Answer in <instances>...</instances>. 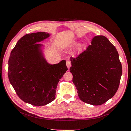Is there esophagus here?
Instances as JSON below:
<instances>
[{"label": "esophagus", "mask_w": 131, "mask_h": 131, "mask_svg": "<svg viewBox=\"0 0 131 131\" xmlns=\"http://www.w3.org/2000/svg\"><path fill=\"white\" fill-rule=\"evenodd\" d=\"M66 65L67 66V67H68V68H69L70 67H71V66H72V63H71V62L70 61H67L66 62Z\"/></svg>", "instance_id": "34e87169"}]
</instances>
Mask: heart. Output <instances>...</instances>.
I'll return each mask as SVG.
<instances>
[{
  "mask_svg": "<svg viewBox=\"0 0 131 131\" xmlns=\"http://www.w3.org/2000/svg\"><path fill=\"white\" fill-rule=\"evenodd\" d=\"M77 44V42H73V43H72L70 45L71 46H74V45H75ZM83 47H84V45H79L78 47H77V51H78V52H80V51H81L82 50V49H83Z\"/></svg>",
  "mask_w": 131,
  "mask_h": 131,
  "instance_id": "heart-1",
  "label": "heart"
}]
</instances>
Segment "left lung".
I'll list each match as a JSON object with an SVG mask.
<instances>
[{"mask_svg": "<svg viewBox=\"0 0 131 131\" xmlns=\"http://www.w3.org/2000/svg\"><path fill=\"white\" fill-rule=\"evenodd\" d=\"M70 58L73 82L82 102L102 105L114 96L120 85L122 65L115 47L105 37H94L86 50Z\"/></svg>", "mask_w": 131, "mask_h": 131, "instance_id": "1", "label": "left lung"}]
</instances>
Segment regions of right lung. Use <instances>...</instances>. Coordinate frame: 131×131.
I'll list each match as a JSON object with an SVG mask.
<instances>
[{"instance_id": "obj_1", "label": "right lung", "mask_w": 131, "mask_h": 131, "mask_svg": "<svg viewBox=\"0 0 131 131\" xmlns=\"http://www.w3.org/2000/svg\"><path fill=\"white\" fill-rule=\"evenodd\" d=\"M49 36L45 32L24 35L9 59L10 84L21 100L35 106L45 105L54 100L59 79L68 70L65 60L51 65L43 57L41 45L37 43Z\"/></svg>"}]
</instances>
